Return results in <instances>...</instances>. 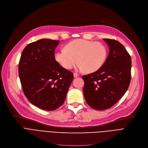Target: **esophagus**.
<instances>
[{"mask_svg": "<svg viewBox=\"0 0 148 148\" xmlns=\"http://www.w3.org/2000/svg\"><path fill=\"white\" fill-rule=\"evenodd\" d=\"M74 77H79V74H77V73H74Z\"/></svg>", "mask_w": 148, "mask_h": 148, "instance_id": "obj_1", "label": "esophagus"}]
</instances>
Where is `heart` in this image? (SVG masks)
Masks as SVG:
<instances>
[{"instance_id":"obj_1","label":"heart","mask_w":148,"mask_h":148,"mask_svg":"<svg viewBox=\"0 0 148 148\" xmlns=\"http://www.w3.org/2000/svg\"><path fill=\"white\" fill-rule=\"evenodd\" d=\"M107 54V47L102 42L77 39L67 44L65 50L56 51L54 59L66 69H72L78 62L79 70L94 73L103 66Z\"/></svg>"}]
</instances>
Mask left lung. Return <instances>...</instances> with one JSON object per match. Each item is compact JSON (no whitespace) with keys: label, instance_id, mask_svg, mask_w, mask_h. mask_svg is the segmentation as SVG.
<instances>
[{"label":"left lung","instance_id":"1","mask_svg":"<svg viewBox=\"0 0 148 148\" xmlns=\"http://www.w3.org/2000/svg\"><path fill=\"white\" fill-rule=\"evenodd\" d=\"M109 47L105 63L98 71L83 75V95L87 104L98 110L114 105L127 90L131 80V59L118 41L103 39Z\"/></svg>","mask_w":148,"mask_h":148}]
</instances>
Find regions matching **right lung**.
I'll use <instances>...</instances> for the list:
<instances>
[{
    "mask_svg": "<svg viewBox=\"0 0 148 148\" xmlns=\"http://www.w3.org/2000/svg\"><path fill=\"white\" fill-rule=\"evenodd\" d=\"M59 41L42 39L23 50L18 74L23 92L29 101L41 109L52 111L64 103L73 74L54 59Z\"/></svg>",
    "mask_w": 148,
    "mask_h": 148,
    "instance_id": "obj_1",
    "label": "right lung"
}]
</instances>
